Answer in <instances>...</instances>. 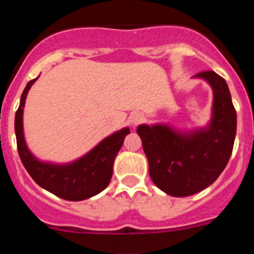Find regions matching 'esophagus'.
<instances>
[{"label":"esophagus","instance_id":"34e87169","mask_svg":"<svg viewBox=\"0 0 254 254\" xmlns=\"http://www.w3.org/2000/svg\"><path fill=\"white\" fill-rule=\"evenodd\" d=\"M129 120H131V123L132 125H137V123H140L141 121H142V116H141V114H138V113H136V114H133V116H131V118H129Z\"/></svg>","mask_w":254,"mask_h":254}]
</instances>
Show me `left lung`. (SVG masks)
Wrapping results in <instances>:
<instances>
[{
  "instance_id": "left-lung-1",
  "label": "left lung",
  "mask_w": 254,
  "mask_h": 254,
  "mask_svg": "<svg viewBox=\"0 0 254 254\" xmlns=\"http://www.w3.org/2000/svg\"><path fill=\"white\" fill-rule=\"evenodd\" d=\"M214 90V116L202 131L181 134L167 126H138L137 133L156 187L174 197L194 194L212 185L225 169L237 132V112L226 81L214 71H202Z\"/></svg>"
}]
</instances>
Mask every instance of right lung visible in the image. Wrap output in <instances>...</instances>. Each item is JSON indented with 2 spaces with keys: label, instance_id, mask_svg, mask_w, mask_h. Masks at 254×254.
<instances>
[{
  "label": "right lung",
  "instance_id": "right-lung-1",
  "mask_svg": "<svg viewBox=\"0 0 254 254\" xmlns=\"http://www.w3.org/2000/svg\"><path fill=\"white\" fill-rule=\"evenodd\" d=\"M34 80L28 82L21 94L20 105L15 116L17 151L20 159L35 183L57 197L67 201H82L100 193L111 182L113 174V161L123 145V140L129 133L123 128L103 140L84 158L66 165H53L35 159L26 147L22 132V112L26 95Z\"/></svg>",
  "mask_w": 254,
  "mask_h": 254
}]
</instances>
